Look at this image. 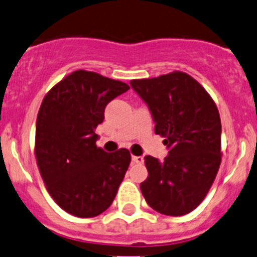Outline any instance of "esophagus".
I'll return each mask as SVG.
<instances>
[{"instance_id": "34e87169", "label": "esophagus", "mask_w": 257, "mask_h": 257, "mask_svg": "<svg viewBox=\"0 0 257 257\" xmlns=\"http://www.w3.org/2000/svg\"><path fill=\"white\" fill-rule=\"evenodd\" d=\"M132 162L137 164H142L144 162V158L142 156H133L132 157Z\"/></svg>"}]
</instances>
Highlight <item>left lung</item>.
I'll return each mask as SVG.
<instances>
[{
	"label": "left lung",
	"mask_w": 257,
	"mask_h": 257,
	"mask_svg": "<svg viewBox=\"0 0 257 257\" xmlns=\"http://www.w3.org/2000/svg\"><path fill=\"white\" fill-rule=\"evenodd\" d=\"M169 149L164 161L144 157L148 177L141 191L153 210L183 216L203 201L221 164V119L210 94L182 71L132 80Z\"/></svg>",
	"instance_id": "8db88e82"
}]
</instances>
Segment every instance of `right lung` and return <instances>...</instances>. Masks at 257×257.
<instances>
[{"label": "right lung", "mask_w": 257, "mask_h": 257, "mask_svg": "<svg viewBox=\"0 0 257 257\" xmlns=\"http://www.w3.org/2000/svg\"><path fill=\"white\" fill-rule=\"evenodd\" d=\"M129 86L93 71L78 70L45 95L36 120L35 156L50 196L64 211L90 218L114 201L131 163L121 148L96 147V126L109 101Z\"/></svg>", "instance_id": "1"}]
</instances>
